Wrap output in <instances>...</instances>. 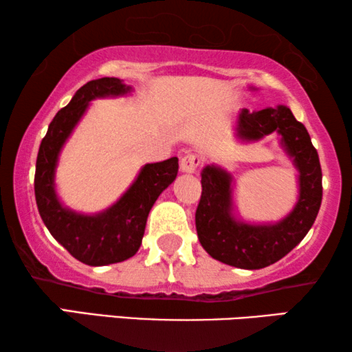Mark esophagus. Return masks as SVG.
<instances>
[{
  "label": "esophagus",
  "instance_id": "esophagus-1",
  "mask_svg": "<svg viewBox=\"0 0 352 352\" xmlns=\"http://www.w3.org/2000/svg\"><path fill=\"white\" fill-rule=\"evenodd\" d=\"M200 165V157L195 153H189V155L181 158V171L192 175L197 171V166Z\"/></svg>",
  "mask_w": 352,
  "mask_h": 352
}]
</instances>
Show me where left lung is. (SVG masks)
<instances>
[{
	"mask_svg": "<svg viewBox=\"0 0 352 352\" xmlns=\"http://www.w3.org/2000/svg\"><path fill=\"white\" fill-rule=\"evenodd\" d=\"M256 89V88H250ZM239 142H256L277 133L280 147L298 171V199L290 213L276 223H250L239 216L234 201L235 181L218 165L201 170V197L195 213L197 235L211 258L240 269H263L290 253L314 224L322 204V170L305 124L285 105L235 118Z\"/></svg>",
	"mask_w": 352,
	"mask_h": 352,
	"instance_id": "left-lung-1",
	"label": "left lung"
}]
</instances>
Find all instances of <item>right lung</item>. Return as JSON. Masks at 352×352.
<instances>
[{
  "label": "right lung",
  "instance_id": "1",
  "mask_svg": "<svg viewBox=\"0 0 352 352\" xmlns=\"http://www.w3.org/2000/svg\"><path fill=\"white\" fill-rule=\"evenodd\" d=\"M133 93L120 78L88 81L52 118L36 157L35 199L43 223L52 237L78 261L107 266L131 258L141 247L148 211L158 195L176 179L177 157L146 163L124 194L99 213H80L62 204L56 190V168L62 147L83 118L91 100Z\"/></svg>",
  "mask_w": 352,
  "mask_h": 352
}]
</instances>
